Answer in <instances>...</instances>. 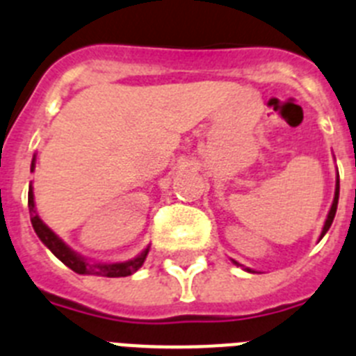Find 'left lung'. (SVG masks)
<instances>
[{"mask_svg":"<svg viewBox=\"0 0 356 356\" xmlns=\"http://www.w3.org/2000/svg\"><path fill=\"white\" fill-rule=\"evenodd\" d=\"M337 204H339V172H337V184H335V197H333V202H332V208H330V213H327L326 216V222H324L323 225V231H321V238L324 236V234L327 233V229H330V225H332L333 218H335V213H337ZM319 238V240H321ZM236 267H240V264L238 261H234V259H231ZM247 272H252L251 268H245Z\"/></svg>","mask_w":356,"mask_h":356,"instance_id":"1","label":"left lung"}]
</instances>
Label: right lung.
Returning a JSON list of instances; mask_svg holds the SVG:
<instances>
[{
	"mask_svg": "<svg viewBox=\"0 0 356 356\" xmlns=\"http://www.w3.org/2000/svg\"><path fill=\"white\" fill-rule=\"evenodd\" d=\"M30 170H35V156L32 159V166ZM29 208H30V220H32L33 231L39 236L42 243L48 247L49 251L54 252L60 261H63L66 267H70L71 270L76 272V274H95V276H104V277H125L134 274L138 268H141V265L145 264L147 259L148 251H150V245L141 251L136 258L129 259V261H120V264H102V261H89L84 256L76 254L73 249L66 245V243L49 229L48 225L39 218V215L35 213V202H33V188L32 182L29 186Z\"/></svg>",
	"mask_w": 356,
	"mask_h": 356,
	"instance_id": "right-lung-1",
	"label": "right lung"
}]
</instances>
